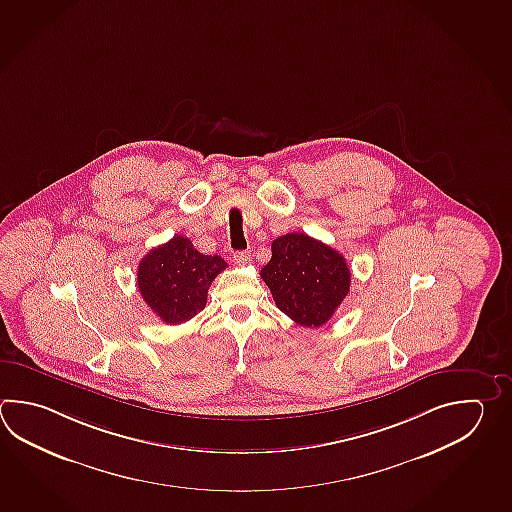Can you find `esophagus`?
I'll return each instance as SVG.
<instances>
[{
	"label": "esophagus",
	"mask_w": 512,
	"mask_h": 512,
	"mask_svg": "<svg viewBox=\"0 0 512 512\" xmlns=\"http://www.w3.org/2000/svg\"><path fill=\"white\" fill-rule=\"evenodd\" d=\"M250 259V251H235V253H233V262H235V264H239V266L240 264H248Z\"/></svg>",
	"instance_id": "esophagus-1"
}]
</instances>
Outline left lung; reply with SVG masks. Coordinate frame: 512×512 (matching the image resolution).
<instances>
[{
	"label": "left lung",
	"instance_id": "1",
	"mask_svg": "<svg viewBox=\"0 0 512 512\" xmlns=\"http://www.w3.org/2000/svg\"><path fill=\"white\" fill-rule=\"evenodd\" d=\"M273 301L301 326H323L350 292V268L339 251L304 233L272 242V259L261 270Z\"/></svg>",
	"mask_w": 512,
	"mask_h": 512
}]
</instances>
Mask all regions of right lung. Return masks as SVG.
I'll return each instance as SVG.
<instances>
[{"label":"right lung","instance_id":"obj_1","mask_svg":"<svg viewBox=\"0 0 512 512\" xmlns=\"http://www.w3.org/2000/svg\"><path fill=\"white\" fill-rule=\"evenodd\" d=\"M226 266L219 255H204L175 235L138 264V292L164 323H186L204 310L209 286Z\"/></svg>","mask_w":512,"mask_h":512}]
</instances>
